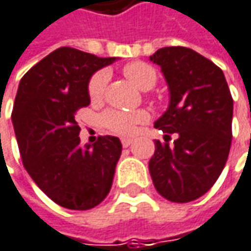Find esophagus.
Returning <instances> with one entry per match:
<instances>
[{
    "label": "esophagus",
    "instance_id": "obj_1",
    "mask_svg": "<svg viewBox=\"0 0 251 251\" xmlns=\"http://www.w3.org/2000/svg\"><path fill=\"white\" fill-rule=\"evenodd\" d=\"M121 142H122V146H124V148H127V146H130V145H132V142H133V140L129 139V138H124V139H121Z\"/></svg>",
    "mask_w": 251,
    "mask_h": 251
}]
</instances>
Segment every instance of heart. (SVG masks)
Returning <instances> with one entry per match:
<instances>
[{"mask_svg": "<svg viewBox=\"0 0 251 251\" xmlns=\"http://www.w3.org/2000/svg\"><path fill=\"white\" fill-rule=\"evenodd\" d=\"M124 74L135 86L143 91L151 89L157 79L155 68L139 61L126 64L124 67ZM108 79H109V74L106 71H99L95 75H92L88 83V95L92 102H99L103 98ZM148 119H149V113L143 109L130 112L112 109L102 115L100 122L106 129L118 135H130L135 132L136 126L146 122Z\"/></svg>", "mask_w": 251, "mask_h": 251, "instance_id": "obj_1", "label": "heart"}]
</instances>
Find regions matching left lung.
<instances>
[{
  "label": "left lung",
  "instance_id": "obj_1",
  "mask_svg": "<svg viewBox=\"0 0 251 251\" xmlns=\"http://www.w3.org/2000/svg\"><path fill=\"white\" fill-rule=\"evenodd\" d=\"M151 61L162 68L170 102L155 122L166 135L165 143L155 142L149 172L159 195L187 203L216 183L227 162L233 98L223 71L190 48H160ZM172 133L178 138L169 147Z\"/></svg>",
  "mask_w": 251,
  "mask_h": 251
}]
</instances>
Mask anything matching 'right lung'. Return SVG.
I'll use <instances>...</instances> for the list:
<instances>
[{"label":"right lung","mask_w":251,"mask_h":251,"mask_svg":"<svg viewBox=\"0 0 251 251\" xmlns=\"http://www.w3.org/2000/svg\"><path fill=\"white\" fill-rule=\"evenodd\" d=\"M115 58L75 48H58L31 68L20 82L12 125L24 168L56 204L89 210L109 193L122 143L99 136L81 145L75 113L91 103L88 83Z\"/></svg>","instance_id":"1"}]
</instances>
